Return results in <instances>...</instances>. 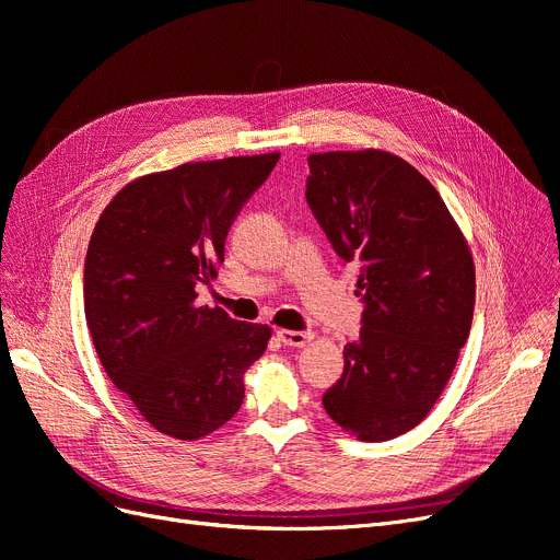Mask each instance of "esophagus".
Listing matches in <instances>:
<instances>
[{
	"label": "esophagus",
	"mask_w": 560,
	"mask_h": 560,
	"mask_svg": "<svg viewBox=\"0 0 560 560\" xmlns=\"http://www.w3.org/2000/svg\"><path fill=\"white\" fill-rule=\"evenodd\" d=\"M313 334L308 331H292V329H278V341L284 346H292V348H303L306 343H311Z\"/></svg>",
	"instance_id": "34e87169"
}]
</instances>
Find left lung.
Returning a JSON list of instances; mask_svg holds the SVG:
<instances>
[{
    "label": "left lung",
    "mask_w": 560,
    "mask_h": 560,
    "mask_svg": "<svg viewBox=\"0 0 560 560\" xmlns=\"http://www.w3.org/2000/svg\"><path fill=\"white\" fill-rule=\"evenodd\" d=\"M306 200L336 254L358 261L362 329L322 404L360 442L430 413L465 346L477 276L460 226L411 163L381 149L308 156Z\"/></svg>",
    "instance_id": "left-lung-1"
}]
</instances>
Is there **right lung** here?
Segmentation results:
<instances>
[{"mask_svg":"<svg viewBox=\"0 0 560 560\" xmlns=\"http://www.w3.org/2000/svg\"><path fill=\"white\" fill-rule=\"evenodd\" d=\"M280 154L184 163L132 179L100 214L83 306L107 376L151 428L196 442L238 413L268 325L198 306L226 233Z\"/></svg>","mask_w":560,"mask_h":560,"instance_id":"1","label":"right lung"}]
</instances>
